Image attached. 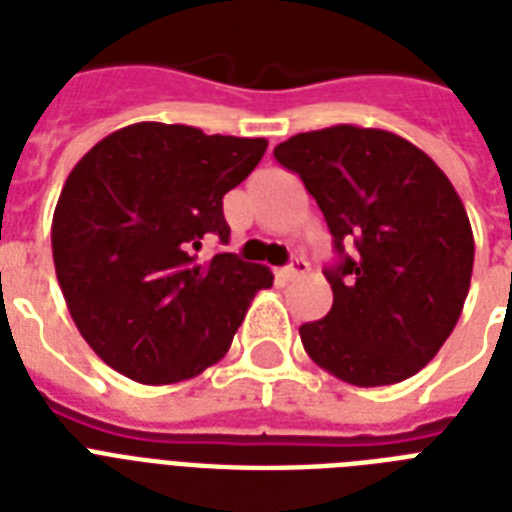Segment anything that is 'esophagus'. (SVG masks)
<instances>
[{
	"mask_svg": "<svg viewBox=\"0 0 512 512\" xmlns=\"http://www.w3.org/2000/svg\"><path fill=\"white\" fill-rule=\"evenodd\" d=\"M305 271H308V260H305V257H295L292 263L284 265V268H281V271H279V279L292 281V279H297V276H303Z\"/></svg>",
	"mask_w": 512,
	"mask_h": 512,
	"instance_id": "esophagus-1",
	"label": "esophagus"
}]
</instances>
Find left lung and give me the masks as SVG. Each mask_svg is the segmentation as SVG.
<instances>
[{
  "instance_id": "left-lung-1",
  "label": "left lung",
  "mask_w": 512,
  "mask_h": 512,
  "mask_svg": "<svg viewBox=\"0 0 512 512\" xmlns=\"http://www.w3.org/2000/svg\"><path fill=\"white\" fill-rule=\"evenodd\" d=\"M273 156L300 175L340 255L324 273L332 311L300 327L305 353L358 388L420 372L457 327L476 255L449 177L396 132L356 124L300 132Z\"/></svg>"
}]
</instances>
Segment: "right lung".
<instances>
[{
  "instance_id": "add662e5",
  "label": "right lung",
  "mask_w": 512,
  "mask_h": 512,
  "mask_svg": "<svg viewBox=\"0 0 512 512\" xmlns=\"http://www.w3.org/2000/svg\"><path fill=\"white\" fill-rule=\"evenodd\" d=\"M268 140L138 122L79 159L52 215V260L68 313L95 353L146 385L217 364L271 268L220 252L223 196L255 170Z\"/></svg>"
}]
</instances>
